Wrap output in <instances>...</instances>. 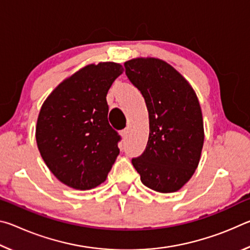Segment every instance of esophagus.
<instances>
[{
	"instance_id": "obj_1",
	"label": "esophagus",
	"mask_w": 250,
	"mask_h": 250,
	"mask_svg": "<svg viewBox=\"0 0 250 250\" xmlns=\"http://www.w3.org/2000/svg\"><path fill=\"white\" fill-rule=\"evenodd\" d=\"M128 133H129V130H128V129L122 130V131H121V137L124 138V139H125L126 137H128Z\"/></svg>"
}]
</instances>
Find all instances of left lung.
I'll return each mask as SVG.
<instances>
[{
    "instance_id": "left-lung-1",
    "label": "left lung",
    "mask_w": 250,
    "mask_h": 250,
    "mask_svg": "<svg viewBox=\"0 0 250 250\" xmlns=\"http://www.w3.org/2000/svg\"><path fill=\"white\" fill-rule=\"evenodd\" d=\"M125 75L141 91L149 111L146 147L132 164L146 188L173 193L188 183L201 160L204 125L197 96L183 76L153 57L125 62Z\"/></svg>"
}]
</instances>
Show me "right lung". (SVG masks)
<instances>
[{"mask_svg": "<svg viewBox=\"0 0 250 250\" xmlns=\"http://www.w3.org/2000/svg\"><path fill=\"white\" fill-rule=\"evenodd\" d=\"M124 73L118 62L90 64L58 84L42 105L36 142L49 171L65 185L90 189L107 179L120 135L108 122L109 88Z\"/></svg>", "mask_w": 250, "mask_h": 250, "instance_id": "1", "label": "right lung"}]
</instances>
